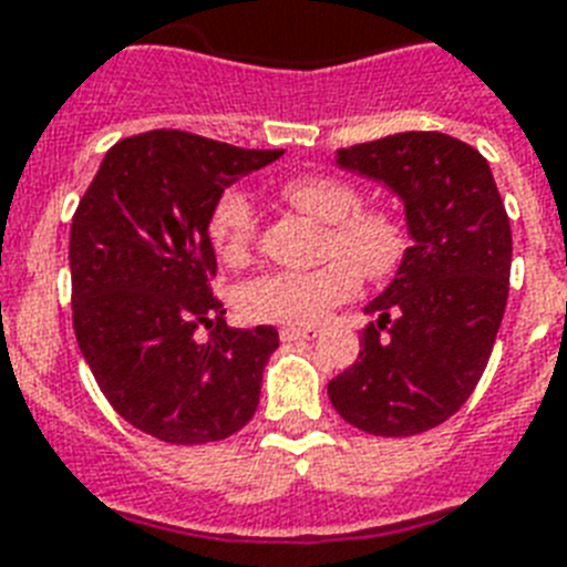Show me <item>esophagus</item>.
I'll return each mask as SVG.
<instances>
[{
  "instance_id": "obj_1",
  "label": "esophagus",
  "mask_w": 567,
  "mask_h": 567,
  "mask_svg": "<svg viewBox=\"0 0 567 567\" xmlns=\"http://www.w3.org/2000/svg\"><path fill=\"white\" fill-rule=\"evenodd\" d=\"M279 338H282L285 343H293V340H311L317 338V329L315 326H282Z\"/></svg>"
}]
</instances>
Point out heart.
<instances>
[{
	"mask_svg": "<svg viewBox=\"0 0 567 567\" xmlns=\"http://www.w3.org/2000/svg\"><path fill=\"white\" fill-rule=\"evenodd\" d=\"M282 195L297 209L329 224L326 247L334 256L315 270H268L238 288L236 306L252 323L311 326L361 288V274L384 276L404 250L402 229L384 212L358 209L355 186L326 174L293 177ZM256 206L241 188H227L209 212V241L220 259L241 261L256 241Z\"/></svg>",
	"mask_w": 567,
	"mask_h": 567,
	"instance_id": "1",
	"label": "heart"
}]
</instances>
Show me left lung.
<instances>
[{
    "instance_id": "obj_1",
    "label": "left lung",
    "mask_w": 567,
    "mask_h": 567,
    "mask_svg": "<svg viewBox=\"0 0 567 567\" xmlns=\"http://www.w3.org/2000/svg\"><path fill=\"white\" fill-rule=\"evenodd\" d=\"M334 163L402 200L411 247L363 306L375 323L329 399L367 434H422L466 404L492 355L509 293L507 209L489 163L445 133H393L340 148Z\"/></svg>"
}]
</instances>
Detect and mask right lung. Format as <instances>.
Listing matches in <instances>:
<instances>
[{
    "label": "right lung",
    "mask_w": 567,
    "mask_h": 567,
    "mask_svg": "<svg viewBox=\"0 0 567 567\" xmlns=\"http://www.w3.org/2000/svg\"><path fill=\"white\" fill-rule=\"evenodd\" d=\"M183 131L116 142L69 233L78 347L113 411L172 445L241 431L259 408L274 326L229 329L212 297L209 212L224 188L279 159ZM200 324L210 338L196 340Z\"/></svg>",
    "instance_id": "add662e5"
}]
</instances>
